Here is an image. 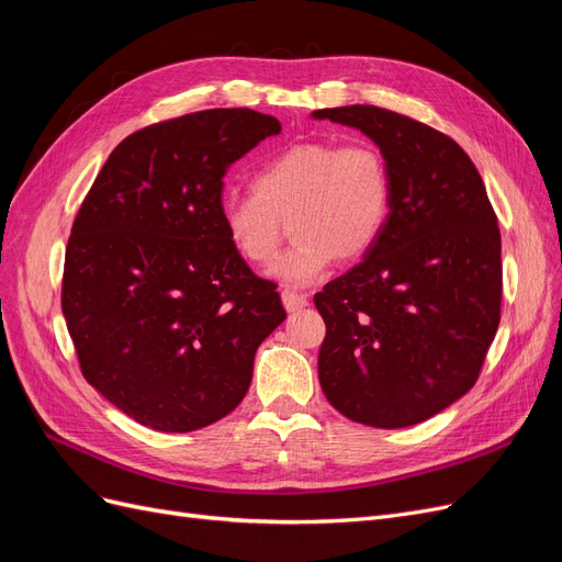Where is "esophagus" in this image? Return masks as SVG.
Wrapping results in <instances>:
<instances>
[{
    "label": "esophagus",
    "instance_id": "1",
    "mask_svg": "<svg viewBox=\"0 0 562 562\" xmlns=\"http://www.w3.org/2000/svg\"><path fill=\"white\" fill-rule=\"evenodd\" d=\"M281 300H283V307L288 310V312H300V310H304L310 304V300H307V295H302V293H295V291H285L281 293Z\"/></svg>",
    "mask_w": 562,
    "mask_h": 562
}]
</instances>
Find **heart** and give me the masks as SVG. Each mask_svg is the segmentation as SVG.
<instances>
[{"label":"heart","instance_id":"obj_1","mask_svg":"<svg viewBox=\"0 0 562 562\" xmlns=\"http://www.w3.org/2000/svg\"><path fill=\"white\" fill-rule=\"evenodd\" d=\"M389 213V164L366 140L297 143L255 173L252 192L220 203L227 241L250 267L274 265L285 225L293 227L295 246L277 262L274 277L295 288L321 281L335 258L366 255Z\"/></svg>","mask_w":562,"mask_h":562}]
</instances>
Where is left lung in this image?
<instances>
[{"mask_svg": "<svg viewBox=\"0 0 562 562\" xmlns=\"http://www.w3.org/2000/svg\"><path fill=\"white\" fill-rule=\"evenodd\" d=\"M378 143L391 213L378 244L314 295L321 389L378 429L413 427L475 384L502 312V236L483 178L450 135L375 105L316 110Z\"/></svg>", "mask_w": 562, "mask_h": 562, "instance_id": "obj_1", "label": "left lung"}]
</instances>
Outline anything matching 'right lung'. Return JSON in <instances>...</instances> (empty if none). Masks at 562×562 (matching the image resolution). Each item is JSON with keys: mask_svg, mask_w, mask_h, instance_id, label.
Returning <instances> with one entry per match:
<instances>
[{"mask_svg": "<svg viewBox=\"0 0 562 562\" xmlns=\"http://www.w3.org/2000/svg\"><path fill=\"white\" fill-rule=\"evenodd\" d=\"M279 119L217 108L119 143L75 217L63 314L81 375L149 429L184 434L246 396L255 351L281 326L277 283L220 223L223 178Z\"/></svg>", "mask_w": 562, "mask_h": 562, "instance_id": "right-lung-1", "label": "right lung"}]
</instances>
